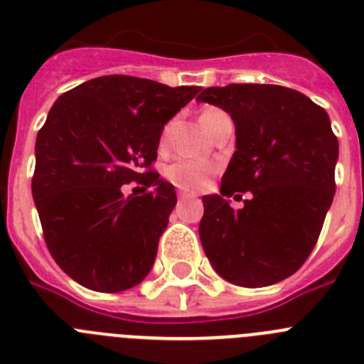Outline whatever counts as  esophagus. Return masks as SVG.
<instances>
[{
    "mask_svg": "<svg viewBox=\"0 0 364 364\" xmlns=\"http://www.w3.org/2000/svg\"><path fill=\"white\" fill-rule=\"evenodd\" d=\"M180 200H191V198H197V193H189V191H178Z\"/></svg>",
    "mask_w": 364,
    "mask_h": 364,
    "instance_id": "1",
    "label": "esophagus"
}]
</instances>
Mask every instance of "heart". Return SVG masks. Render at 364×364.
Instances as JSON below:
<instances>
[{"instance_id":"heart-1","label":"heart","mask_w":364,"mask_h":364,"mask_svg":"<svg viewBox=\"0 0 364 364\" xmlns=\"http://www.w3.org/2000/svg\"><path fill=\"white\" fill-rule=\"evenodd\" d=\"M228 117L226 111L218 107H205L200 114V122L205 129L213 131L215 125ZM166 140V134L162 136V144ZM217 171V166L210 160L202 159H176L166 167V178L173 186L180 189H200L208 184V180Z\"/></svg>"}]
</instances>
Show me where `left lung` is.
<instances>
[{
    "label": "left lung",
    "instance_id": "8db88e82",
    "mask_svg": "<svg viewBox=\"0 0 364 364\" xmlns=\"http://www.w3.org/2000/svg\"><path fill=\"white\" fill-rule=\"evenodd\" d=\"M197 102L224 109L237 134L220 195L202 197L204 253L237 286L284 281L317 244L333 200L339 142L330 118L308 96L282 85L208 87ZM242 192L250 198L233 210L223 197Z\"/></svg>",
    "mask_w": 364,
    "mask_h": 364
}]
</instances>
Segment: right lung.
I'll list each match as a JSON object with an SVG mask.
<instances>
[{
  "label": "right lung",
  "mask_w": 364,
  "mask_h": 364,
  "mask_svg": "<svg viewBox=\"0 0 364 364\" xmlns=\"http://www.w3.org/2000/svg\"><path fill=\"white\" fill-rule=\"evenodd\" d=\"M200 87L111 74L63 92L36 136L32 197L56 264L89 290H129L153 268L176 204L151 166L164 125ZM138 181L153 192L125 198Z\"/></svg>",
  "instance_id": "add662e5"
}]
</instances>
